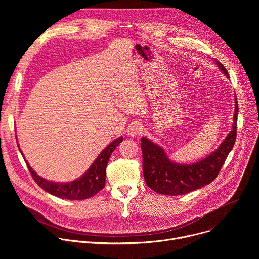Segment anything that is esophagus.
Here are the masks:
<instances>
[{
  "instance_id": "1",
  "label": "esophagus",
  "mask_w": 259,
  "mask_h": 259,
  "mask_svg": "<svg viewBox=\"0 0 259 259\" xmlns=\"http://www.w3.org/2000/svg\"><path fill=\"white\" fill-rule=\"evenodd\" d=\"M142 132H143V127H142V125L140 123H133L127 129L128 135L133 136V137L140 135Z\"/></svg>"
}]
</instances>
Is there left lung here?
Returning <instances> with one entry per match:
<instances>
[{
    "instance_id": "1",
    "label": "left lung",
    "mask_w": 259,
    "mask_h": 259,
    "mask_svg": "<svg viewBox=\"0 0 259 259\" xmlns=\"http://www.w3.org/2000/svg\"><path fill=\"white\" fill-rule=\"evenodd\" d=\"M216 64L229 78L226 67L219 61H216ZM238 112V101L235 94V115L232 130L217 150L193 164L172 162L161 146L150 139L141 137L142 169L147 187L161 195L179 196L201 189L212 182L224 166L235 144Z\"/></svg>"
}]
</instances>
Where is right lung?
Wrapping results in <instances>:
<instances>
[{
	"mask_svg": "<svg viewBox=\"0 0 259 259\" xmlns=\"http://www.w3.org/2000/svg\"><path fill=\"white\" fill-rule=\"evenodd\" d=\"M122 141L123 137L121 136L114 140L112 143H109L92 163L91 167L80 178L69 182H55L47 180L36 174L25 159L24 161L33 180L45 192L65 200H85L93 197L104 188L106 166L109 157Z\"/></svg>",
	"mask_w": 259,
	"mask_h": 259,
	"instance_id": "right-lung-1",
	"label": "right lung"
}]
</instances>
